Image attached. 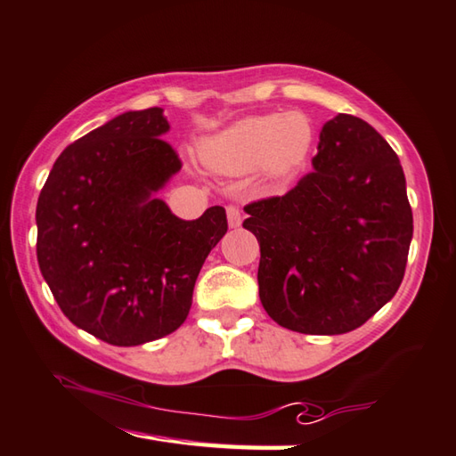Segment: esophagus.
Masks as SVG:
<instances>
[{"label": "esophagus", "instance_id": "34e87169", "mask_svg": "<svg viewBox=\"0 0 456 456\" xmlns=\"http://www.w3.org/2000/svg\"><path fill=\"white\" fill-rule=\"evenodd\" d=\"M227 221L229 227H239L243 221V211L239 205H227Z\"/></svg>", "mask_w": 456, "mask_h": 456}]
</instances>
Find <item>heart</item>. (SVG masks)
<instances>
[{"label":"heart","instance_id":"heart-1","mask_svg":"<svg viewBox=\"0 0 456 456\" xmlns=\"http://www.w3.org/2000/svg\"><path fill=\"white\" fill-rule=\"evenodd\" d=\"M313 143V126L301 111L255 115L207 139L201 145L203 161L211 169L239 175L263 165L271 175H281L299 165Z\"/></svg>","mask_w":456,"mask_h":456}]
</instances>
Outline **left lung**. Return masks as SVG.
I'll use <instances>...</instances> for the list:
<instances>
[{"instance_id":"8db88e82","label":"left lung","mask_w":456,"mask_h":456,"mask_svg":"<svg viewBox=\"0 0 456 456\" xmlns=\"http://www.w3.org/2000/svg\"><path fill=\"white\" fill-rule=\"evenodd\" d=\"M245 211L243 227L261 247V303L281 327L349 333L401 287L412 239L404 173L393 147L354 115L325 123L313 171L291 191Z\"/></svg>"}]
</instances>
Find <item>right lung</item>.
Instances as JSON below:
<instances>
[{
    "instance_id": "right-lung-1",
    "label": "right lung",
    "mask_w": 456,
    "mask_h": 456,
    "mask_svg": "<svg viewBox=\"0 0 456 456\" xmlns=\"http://www.w3.org/2000/svg\"><path fill=\"white\" fill-rule=\"evenodd\" d=\"M167 129L161 107L118 115L63 149L37 200L41 275L73 325L115 346L183 325L227 233L219 205L183 221L153 197L183 165Z\"/></svg>"
}]
</instances>
